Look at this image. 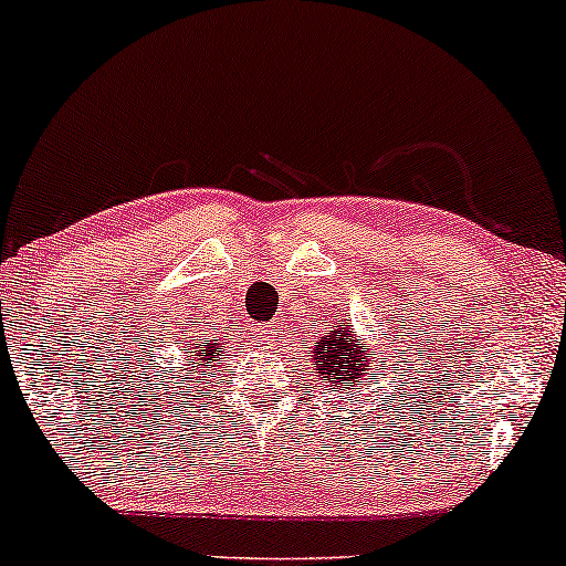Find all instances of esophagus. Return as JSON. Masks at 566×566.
Returning <instances> with one entry per match:
<instances>
[{
  "instance_id": "esophagus-1",
  "label": "esophagus",
  "mask_w": 566,
  "mask_h": 566,
  "mask_svg": "<svg viewBox=\"0 0 566 566\" xmlns=\"http://www.w3.org/2000/svg\"><path fill=\"white\" fill-rule=\"evenodd\" d=\"M258 337H261V340L265 343V346H276L279 333H276L274 324H269V327H261V329H258Z\"/></svg>"
}]
</instances>
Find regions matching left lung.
<instances>
[{"instance_id":"obj_1","label":"left lung","mask_w":566,"mask_h":566,"mask_svg":"<svg viewBox=\"0 0 566 566\" xmlns=\"http://www.w3.org/2000/svg\"><path fill=\"white\" fill-rule=\"evenodd\" d=\"M373 354L367 337H356L350 319H340L335 327L327 324V333L311 348V361L316 365V378L322 380L324 391H343V382L365 386L369 380Z\"/></svg>"}]
</instances>
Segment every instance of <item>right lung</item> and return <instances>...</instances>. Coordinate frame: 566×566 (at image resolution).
I'll return each instance as SVG.
<instances>
[{
	"instance_id": "obj_1",
	"label": "right lung",
	"mask_w": 566,
	"mask_h": 566,
	"mask_svg": "<svg viewBox=\"0 0 566 566\" xmlns=\"http://www.w3.org/2000/svg\"><path fill=\"white\" fill-rule=\"evenodd\" d=\"M229 356V346H226L223 340H212V337H199V335H191L186 337L184 346H180V359L186 361V369L191 378H184V391L186 388H191V382L199 378V373H207V369H216L220 367V361ZM191 394V391H188Z\"/></svg>"
}]
</instances>
